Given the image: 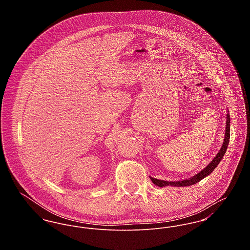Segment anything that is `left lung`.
Segmentation results:
<instances>
[{
	"mask_svg": "<svg viewBox=\"0 0 250 250\" xmlns=\"http://www.w3.org/2000/svg\"><path fill=\"white\" fill-rule=\"evenodd\" d=\"M227 121H226V130H225V137H224V141L222 143V146L219 150V152L217 153V155H215L214 159L205 167L202 170H201L199 173H197L196 175L192 176L190 178L185 179L182 181H176V182H168V181H164V180H159V179L153 178L150 177L152 180V182L155 184V186L159 187V188H164V187H189L192 185H195L196 183L202 181V179L205 178L206 176L210 175L211 172H213L215 167L219 164V162L221 161V159L223 158V156L226 153L227 148L229 145V125H230V121H229V109L227 108Z\"/></svg>",
	"mask_w": 250,
	"mask_h": 250,
	"instance_id": "left-lung-1",
	"label": "left lung"
}]
</instances>
